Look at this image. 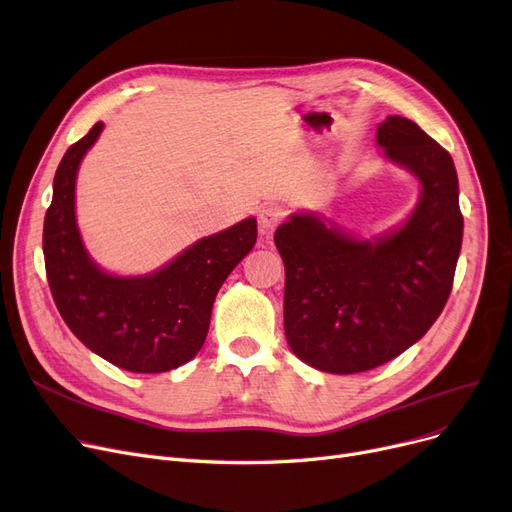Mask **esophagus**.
I'll return each instance as SVG.
<instances>
[{
    "mask_svg": "<svg viewBox=\"0 0 512 512\" xmlns=\"http://www.w3.org/2000/svg\"><path fill=\"white\" fill-rule=\"evenodd\" d=\"M286 217V209L280 205H265L259 211V232L263 236H268L270 232H274Z\"/></svg>",
    "mask_w": 512,
    "mask_h": 512,
    "instance_id": "1",
    "label": "esophagus"
}]
</instances>
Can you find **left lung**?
<instances>
[{"mask_svg":"<svg viewBox=\"0 0 512 512\" xmlns=\"http://www.w3.org/2000/svg\"><path fill=\"white\" fill-rule=\"evenodd\" d=\"M376 142L420 180V201L402 230L372 244L314 215H293L274 234L286 276V341L322 372H366L397 358L452 293L464 221L450 152L404 117H387Z\"/></svg>","mask_w":512,"mask_h":512,"instance_id":"left-lung-1","label":"left lung"}]
</instances>
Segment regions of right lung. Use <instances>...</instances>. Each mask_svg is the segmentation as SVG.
<instances>
[{
	"label": "right lung",
	"mask_w": 512,
	"mask_h": 512,
	"mask_svg": "<svg viewBox=\"0 0 512 512\" xmlns=\"http://www.w3.org/2000/svg\"><path fill=\"white\" fill-rule=\"evenodd\" d=\"M102 131L96 123L75 142L54 175L43 221V257L54 303L73 335L106 362L154 374L186 364L201 351L215 295L257 240V221L198 240L161 272L119 278L87 257L75 221V177Z\"/></svg>",
	"instance_id": "obj_1"
}]
</instances>
